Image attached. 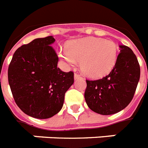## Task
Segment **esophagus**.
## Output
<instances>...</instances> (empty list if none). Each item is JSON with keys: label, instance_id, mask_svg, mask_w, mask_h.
Returning <instances> with one entry per match:
<instances>
[{"label": "esophagus", "instance_id": "34e87169", "mask_svg": "<svg viewBox=\"0 0 148 148\" xmlns=\"http://www.w3.org/2000/svg\"><path fill=\"white\" fill-rule=\"evenodd\" d=\"M74 78H75V79H79V78H81V75H79V74H78V73H75V74H74Z\"/></svg>", "mask_w": 148, "mask_h": 148}]
</instances>
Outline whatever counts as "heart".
<instances>
[{
    "label": "heart",
    "mask_w": 148,
    "mask_h": 148,
    "mask_svg": "<svg viewBox=\"0 0 148 148\" xmlns=\"http://www.w3.org/2000/svg\"><path fill=\"white\" fill-rule=\"evenodd\" d=\"M118 54L115 42L95 37L70 41L66 48L60 51V56L69 65L75 66L77 61H81L82 72L93 79L108 75L115 66Z\"/></svg>",
    "instance_id": "1"
}]
</instances>
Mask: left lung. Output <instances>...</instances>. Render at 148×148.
Segmentation results:
<instances>
[{
	"label": "left lung",
	"instance_id": "8db88e82",
	"mask_svg": "<svg viewBox=\"0 0 148 148\" xmlns=\"http://www.w3.org/2000/svg\"><path fill=\"white\" fill-rule=\"evenodd\" d=\"M113 70L97 80L86 79L85 99L92 111L101 115L116 113L132 100L140 79V65L131 48L120 45Z\"/></svg>",
	"mask_w": 148,
	"mask_h": 148
}]
</instances>
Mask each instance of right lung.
Instances as JSON below:
<instances>
[{
  "mask_svg": "<svg viewBox=\"0 0 148 148\" xmlns=\"http://www.w3.org/2000/svg\"><path fill=\"white\" fill-rule=\"evenodd\" d=\"M52 36L36 38L19 47L8 67V82L19 109L36 119H48L62 109L74 73L57 68L58 57L50 46Z\"/></svg>",
  "mask_w": 148,
  "mask_h": 148,
  "instance_id": "add662e5",
  "label": "right lung"
}]
</instances>
